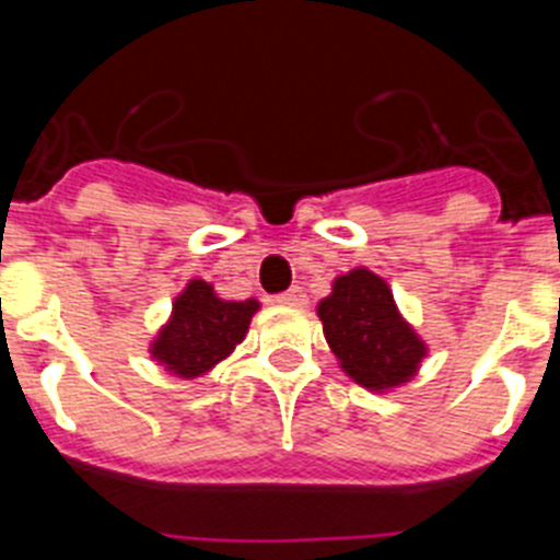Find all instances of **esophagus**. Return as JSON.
Listing matches in <instances>:
<instances>
[{"mask_svg":"<svg viewBox=\"0 0 560 560\" xmlns=\"http://www.w3.org/2000/svg\"><path fill=\"white\" fill-rule=\"evenodd\" d=\"M277 303L294 305V308H300V305L308 303V296H305V291L300 289V285H291L289 291H283V294H277Z\"/></svg>","mask_w":560,"mask_h":560,"instance_id":"34e87169","label":"esophagus"}]
</instances>
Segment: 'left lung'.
<instances>
[{
	"instance_id": "8db88e82",
	"label": "left lung",
	"mask_w": 560,
	"mask_h": 560,
	"mask_svg": "<svg viewBox=\"0 0 560 560\" xmlns=\"http://www.w3.org/2000/svg\"><path fill=\"white\" fill-rule=\"evenodd\" d=\"M316 314L341 370L361 387H398L427 355V345L400 319L389 285L368 269L341 275Z\"/></svg>"
}]
</instances>
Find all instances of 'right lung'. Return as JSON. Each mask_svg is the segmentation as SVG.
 I'll list each match as a JSON object with an SVG mask.
<instances>
[{
    "instance_id": "1",
    "label": "right lung",
    "mask_w": 560,
    "mask_h": 560,
    "mask_svg": "<svg viewBox=\"0 0 560 560\" xmlns=\"http://www.w3.org/2000/svg\"><path fill=\"white\" fill-rule=\"evenodd\" d=\"M257 300L226 303L219 300L210 283L190 280L173 303L171 323L153 341V359H160L171 373L196 378L212 370L249 330Z\"/></svg>"
}]
</instances>
